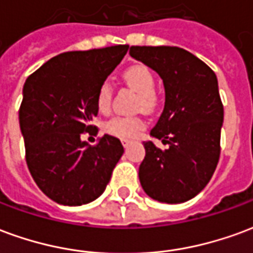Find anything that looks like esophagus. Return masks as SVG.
<instances>
[{"label":"esophagus","instance_id":"esophagus-1","mask_svg":"<svg viewBox=\"0 0 253 253\" xmlns=\"http://www.w3.org/2000/svg\"><path fill=\"white\" fill-rule=\"evenodd\" d=\"M131 143L132 141H130V139H122V145H123V148H128Z\"/></svg>","mask_w":253,"mask_h":253}]
</instances>
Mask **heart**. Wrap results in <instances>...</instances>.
Instances as JSON below:
<instances>
[{
    "label": "heart",
    "instance_id": "b5f03b06",
    "mask_svg": "<svg viewBox=\"0 0 253 253\" xmlns=\"http://www.w3.org/2000/svg\"><path fill=\"white\" fill-rule=\"evenodd\" d=\"M123 78L127 85L139 93L138 108H142L146 112H152L160 104L159 94L154 92L156 78L152 70L145 65H134L123 73ZM112 100V85L110 81H105L100 86L97 93V107L100 111L110 110ZM105 131L119 138L135 137L143 128L141 118L131 116H114L105 123Z\"/></svg>",
    "mask_w": 253,
    "mask_h": 253
}]
</instances>
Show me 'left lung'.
Wrapping results in <instances>:
<instances>
[{
  "label": "left lung",
  "instance_id": "obj_1",
  "mask_svg": "<svg viewBox=\"0 0 253 253\" xmlns=\"http://www.w3.org/2000/svg\"><path fill=\"white\" fill-rule=\"evenodd\" d=\"M130 55L163 78L164 111L150 135L168 145L143 142L139 181L152 199L183 203L211 179L221 153L223 105L215 73L180 47L131 46Z\"/></svg>",
  "mask_w": 253,
  "mask_h": 253
}]
</instances>
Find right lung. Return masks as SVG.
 Returning <instances> with one entry per match:
<instances>
[{
    "label": "right lung",
    "mask_w": 253,
    "mask_h": 253,
    "mask_svg": "<svg viewBox=\"0 0 253 253\" xmlns=\"http://www.w3.org/2000/svg\"><path fill=\"white\" fill-rule=\"evenodd\" d=\"M127 50V44H118L63 52L25 81L19 110L25 161L38 187L59 205L97 199L125 152L108 134L93 146L81 137L97 135L90 122L99 112V89Z\"/></svg>",
    "instance_id": "obj_1"
}]
</instances>
